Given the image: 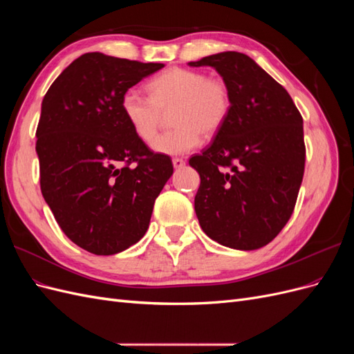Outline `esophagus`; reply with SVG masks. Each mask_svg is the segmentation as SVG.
<instances>
[{
  "label": "esophagus",
  "instance_id": "34e87169",
  "mask_svg": "<svg viewBox=\"0 0 354 354\" xmlns=\"http://www.w3.org/2000/svg\"><path fill=\"white\" fill-rule=\"evenodd\" d=\"M185 164H186V160H185V159H181V158H174V159H173V165H174V168H176V169L183 168V167H185Z\"/></svg>",
  "mask_w": 354,
  "mask_h": 354
}]
</instances>
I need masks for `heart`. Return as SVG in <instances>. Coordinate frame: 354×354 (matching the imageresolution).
<instances>
[{"label":"heart","mask_w":354,"mask_h":354,"mask_svg":"<svg viewBox=\"0 0 354 354\" xmlns=\"http://www.w3.org/2000/svg\"><path fill=\"white\" fill-rule=\"evenodd\" d=\"M149 97L134 88L121 97V112L137 137L149 143L155 137L162 112L171 111L173 130L158 136L152 149L164 155H181L199 143L202 134H217L230 112V93L221 80L185 68H169L147 82Z\"/></svg>","instance_id":"heart-1"}]
</instances>
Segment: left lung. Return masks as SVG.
<instances>
[{
  "mask_svg": "<svg viewBox=\"0 0 354 354\" xmlns=\"http://www.w3.org/2000/svg\"><path fill=\"white\" fill-rule=\"evenodd\" d=\"M189 66L216 69L232 100L212 143L189 159L201 177L199 224L220 245L259 250L279 234L295 207L306 162L301 113L282 85L242 53H218Z\"/></svg>",
  "mask_w": 354,
  "mask_h": 354,
  "instance_id": "left-lung-1",
  "label": "left lung"
}]
</instances>
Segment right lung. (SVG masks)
Returning <instances> with one entry per match:
<instances>
[{"instance_id":"add662e5","label":"right lung","mask_w":354,"mask_h":354,"mask_svg":"<svg viewBox=\"0 0 354 354\" xmlns=\"http://www.w3.org/2000/svg\"><path fill=\"white\" fill-rule=\"evenodd\" d=\"M162 63L85 53L46 93L37 128L41 192L63 233L95 255L140 241L173 176L121 112L122 94Z\"/></svg>"}]
</instances>
